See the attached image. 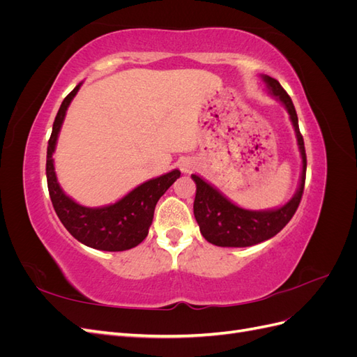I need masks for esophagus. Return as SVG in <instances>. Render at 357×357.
Returning a JSON list of instances; mask_svg holds the SVG:
<instances>
[{"mask_svg": "<svg viewBox=\"0 0 357 357\" xmlns=\"http://www.w3.org/2000/svg\"><path fill=\"white\" fill-rule=\"evenodd\" d=\"M193 167H195V162L190 160V159H185L180 162V169L183 172H190L193 169Z\"/></svg>", "mask_w": 357, "mask_h": 357, "instance_id": "obj_1", "label": "esophagus"}]
</instances>
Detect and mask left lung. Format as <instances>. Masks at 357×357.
Segmentation results:
<instances>
[{"instance_id":"1","label":"left lung","mask_w":357,"mask_h":357,"mask_svg":"<svg viewBox=\"0 0 357 357\" xmlns=\"http://www.w3.org/2000/svg\"><path fill=\"white\" fill-rule=\"evenodd\" d=\"M269 93L283 102L290 116L291 125L295 128L298 139V147L302 158L301 181L296 193L287 204L275 210L253 211L238 207L228 198L214 189L210 183L202 180L199 176L192 174L193 181L197 183V195L193 201V214L199 225L202 236L208 243L220 247H248L273 238L282 231L289 220L294 218L299 202L304 193L305 186V171H307V155L304 138L299 132L298 114L290 96L275 79L269 75H262Z\"/></svg>"}]
</instances>
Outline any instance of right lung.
<instances>
[{
	"instance_id": "obj_1",
	"label": "right lung",
	"mask_w": 357,
	"mask_h": 357,
	"mask_svg": "<svg viewBox=\"0 0 357 357\" xmlns=\"http://www.w3.org/2000/svg\"><path fill=\"white\" fill-rule=\"evenodd\" d=\"M80 84L75 86L66 96V100L59 107L55 122H53L46 160L49 195L59 220L75 240L84 245L96 248V250H129L147 236L149 228L153 220L156 204L172 183L180 177V171L172 169L164 176L149 180L129 192L122 199L105 205V207H83V205L67 197L58 183L52 156L55 152L63 117H66L70 102L79 92Z\"/></svg>"
}]
</instances>
